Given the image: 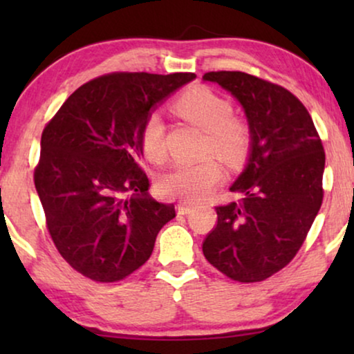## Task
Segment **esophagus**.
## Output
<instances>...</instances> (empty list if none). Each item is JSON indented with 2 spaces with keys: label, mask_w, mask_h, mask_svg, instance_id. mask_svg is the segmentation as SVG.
Segmentation results:
<instances>
[{
  "label": "esophagus",
  "mask_w": 354,
  "mask_h": 354,
  "mask_svg": "<svg viewBox=\"0 0 354 354\" xmlns=\"http://www.w3.org/2000/svg\"><path fill=\"white\" fill-rule=\"evenodd\" d=\"M192 209H193V207H192L190 205H185V203H180V205H177V211H178V214H182V216L188 214V212H190Z\"/></svg>",
  "instance_id": "1"
}]
</instances>
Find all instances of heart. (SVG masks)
<instances>
[{
  "label": "heart",
  "mask_w": 354,
  "mask_h": 354,
  "mask_svg": "<svg viewBox=\"0 0 354 354\" xmlns=\"http://www.w3.org/2000/svg\"><path fill=\"white\" fill-rule=\"evenodd\" d=\"M174 111L205 132L203 154L214 153L225 162L235 164L248 151L250 129L235 118L230 101L209 88H193L174 101ZM140 143L154 162L166 159L164 124L158 114H149L142 125ZM222 178L219 162L206 158L200 162H180L159 177L158 190L169 200L200 201Z\"/></svg>",
  "instance_id": "1"
}]
</instances>
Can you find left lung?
<instances>
[{
    "label": "left lung",
    "mask_w": 354,
    "mask_h": 354,
    "mask_svg": "<svg viewBox=\"0 0 354 354\" xmlns=\"http://www.w3.org/2000/svg\"><path fill=\"white\" fill-rule=\"evenodd\" d=\"M243 106L251 133L245 171L217 206V224L203 254L241 283L263 282L283 269L306 240L321 209L326 153L304 104L283 86L239 71L207 72Z\"/></svg>",
    "instance_id": "left-lung-1"
}]
</instances>
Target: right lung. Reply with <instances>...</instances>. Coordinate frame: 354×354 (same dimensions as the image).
Returning a JSON list of instances; mask_svg holds the SVG:
<instances>
[{
    "label": "right lung",
    "mask_w": 354,
    "mask_h": 354,
    "mask_svg": "<svg viewBox=\"0 0 354 354\" xmlns=\"http://www.w3.org/2000/svg\"><path fill=\"white\" fill-rule=\"evenodd\" d=\"M113 72L86 82L41 133L33 182L46 229L72 269L101 283L119 282L147 263L174 205L148 195L140 132L149 109L195 79Z\"/></svg>",
    "instance_id": "right-lung-1"
}]
</instances>
